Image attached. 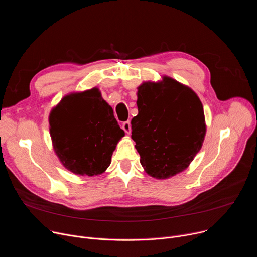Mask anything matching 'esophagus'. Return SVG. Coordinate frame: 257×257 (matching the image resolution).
Wrapping results in <instances>:
<instances>
[{"mask_svg": "<svg viewBox=\"0 0 257 257\" xmlns=\"http://www.w3.org/2000/svg\"><path fill=\"white\" fill-rule=\"evenodd\" d=\"M122 128H123V130H124L127 134H130V132H131V124H130V121H125V122H123Z\"/></svg>", "mask_w": 257, "mask_h": 257, "instance_id": "34e87169", "label": "esophagus"}]
</instances>
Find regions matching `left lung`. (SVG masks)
<instances>
[{
	"label": "left lung",
	"mask_w": 257,
	"mask_h": 257,
	"mask_svg": "<svg viewBox=\"0 0 257 257\" xmlns=\"http://www.w3.org/2000/svg\"><path fill=\"white\" fill-rule=\"evenodd\" d=\"M137 89L138 115L131 128L140 164L156 179L175 176L188 168L202 146V103L191 88L168 76Z\"/></svg>",
	"instance_id": "1"
}]
</instances>
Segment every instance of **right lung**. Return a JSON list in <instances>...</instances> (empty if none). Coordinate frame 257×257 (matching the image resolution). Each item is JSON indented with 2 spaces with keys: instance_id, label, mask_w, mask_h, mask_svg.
<instances>
[{
  "instance_id": "1",
  "label": "right lung",
  "mask_w": 257,
  "mask_h": 257,
  "mask_svg": "<svg viewBox=\"0 0 257 257\" xmlns=\"http://www.w3.org/2000/svg\"><path fill=\"white\" fill-rule=\"evenodd\" d=\"M50 133L63 166L80 176L102 174L125 135L112 106L94 87L64 96L52 109Z\"/></svg>"
}]
</instances>
